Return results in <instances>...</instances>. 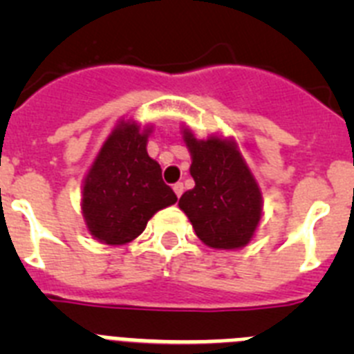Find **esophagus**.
Masks as SVG:
<instances>
[{"label": "esophagus", "mask_w": 354, "mask_h": 354, "mask_svg": "<svg viewBox=\"0 0 354 354\" xmlns=\"http://www.w3.org/2000/svg\"><path fill=\"white\" fill-rule=\"evenodd\" d=\"M174 192H175V195H177V196L183 195V193H184V184L183 183L174 184Z\"/></svg>", "instance_id": "obj_1"}]
</instances>
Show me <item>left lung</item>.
I'll list each match as a JSON object with an SVG mask.
<instances>
[{
  "label": "left lung",
  "mask_w": 354,
  "mask_h": 354,
  "mask_svg": "<svg viewBox=\"0 0 354 354\" xmlns=\"http://www.w3.org/2000/svg\"><path fill=\"white\" fill-rule=\"evenodd\" d=\"M184 134L193 158L189 171L195 187L180 196L179 207L211 248L248 245L261 221L262 196L239 150L214 136L198 142L189 131Z\"/></svg>",
  "instance_id": "1"
}]
</instances>
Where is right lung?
Here are the masks:
<instances>
[{
  "instance_id": "add662e5",
  "label": "right lung",
  "mask_w": 354,
  "mask_h": 354,
  "mask_svg": "<svg viewBox=\"0 0 354 354\" xmlns=\"http://www.w3.org/2000/svg\"><path fill=\"white\" fill-rule=\"evenodd\" d=\"M147 133L122 124L93 161L83 186V216L90 234L106 245H126L145 230L147 221L177 202L147 154Z\"/></svg>"
}]
</instances>
